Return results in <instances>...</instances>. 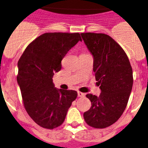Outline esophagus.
Returning <instances> with one entry per match:
<instances>
[{
    "instance_id": "34e87169",
    "label": "esophagus",
    "mask_w": 148,
    "mask_h": 148,
    "mask_svg": "<svg viewBox=\"0 0 148 148\" xmlns=\"http://www.w3.org/2000/svg\"><path fill=\"white\" fill-rule=\"evenodd\" d=\"M78 96L79 97H84L85 96V94L82 92H78Z\"/></svg>"
}]
</instances>
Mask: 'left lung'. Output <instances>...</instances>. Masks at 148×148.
<instances>
[{"label": "left lung", "mask_w": 148, "mask_h": 148, "mask_svg": "<svg viewBox=\"0 0 148 148\" xmlns=\"http://www.w3.org/2000/svg\"><path fill=\"white\" fill-rule=\"evenodd\" d=\"M82 38L93 56V71L101 93L87 94L92 102L83 114L89 126L105 128L116 122L127 106L133 86V73L124 49L108 35L82 33Z\"/></svg>", "instance_id": "8db88e82"}]
</instances>
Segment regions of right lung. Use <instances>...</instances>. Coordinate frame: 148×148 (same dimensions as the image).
I'll return each instance as SVG.
<instances>
[{"label": "right lung", "instance_id": "right-lung-1", "mask_svg": "<svg viewBox=\"0 0 148 148\" xmlns=\"http://www.w3.org/2000/svg\"><path fill=\"white\" fill-rule=\"evenodd\" d=\"M79 41V33H47L30 42L19 60L16 80L24 108L42 127L53 129L62 125L77 97L76 91L56 88L53 77L62 68L66 54Z\"/></svg>", "mask_w": 148, "mask_h": 148}]
</instances>
